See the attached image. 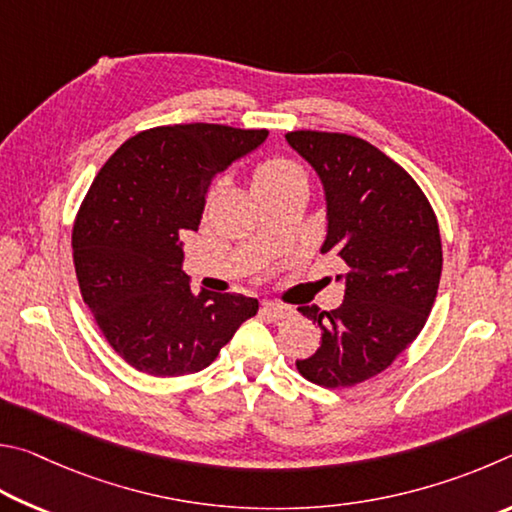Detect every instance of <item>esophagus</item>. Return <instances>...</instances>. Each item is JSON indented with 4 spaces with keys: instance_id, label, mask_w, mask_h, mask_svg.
Returning <instances> with one entry per match:
<instances>
[{
    "instance_id": "1",
    "label": "esophagus",
    "mask_w": 512,
    "mask_h": 512,
    "mask_svg": "<svg viewBox=\"0 0 512 512\" xmlns=\"http://www.w3.org/2000/svg\"><path fill=\"white\" fill-rule=\"evenodd\" d=\"M263 312L272 319H285L292 315V308L281 306V303H263Z\"/></svg>"
}]
</instances>
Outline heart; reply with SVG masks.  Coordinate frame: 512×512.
Returning a JSON list of instances; mask_svg holds the SVG:
<instances>
[{"label":"heart","mask_w":512,"mask_h":512,"mask_svg":"<svg viewBox=\"0 0 512 512\" xmlns=\"http://www.w3.org/2000/svg\"><path fill=\"white\" fill-rule=\"evenodd\" d=\"M292 182H306V177H303L301 168L297 164H292L290 159H283V157L265 159L263 164H258L254 173V188L258 195Z\"/></svg>","instance_id":"obj_1"}]
</instances>
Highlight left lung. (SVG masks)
Instances as JSON below:
<instances>
[{"label":"left lung","mask_w":512,"mask_h":512,"mask_svg":"<svg viewBox=\"0 0 512 512\" xmlns=\"http://www.w3.org/2000/svg\"><path fill=\"white\" fill-rule=\"evenodd\" d=\"M285 139L324 184L321 254L348 267L342 306L299 308L319 324L321 346L297 369L319 387H355L391 366L423 330L443 270L438 222L414 177L369 141L317 130Z\"/></svg>","instance_id":"left-lung-1"}]
</instances>
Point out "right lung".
Instances as JSON below:
<instances>
[{"label":"right lung","mask_w":512,"mask_h":512,"mask_svg":"<svg viewBox=\"0 0 512 512\" xmlns=\"http://www.w3.org/2000/svg\"><path fill=\"white\" fill-rule=\"evenodd\" d=\"M265 139L218 123L161 125L125 141L89 186L71 233L80 294L137 371H202L258 312L242 294H193L179 236L200 227L213 177Z\"/></svg>","instance_id":"add662e5"}]
</instances>
